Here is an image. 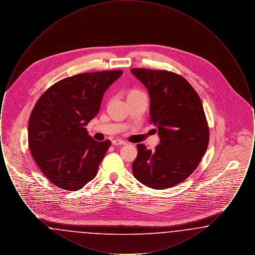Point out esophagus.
Segmentation results:
<instances>
[{
  "mask_svg": "<svg viewBox=\"0 0 255 255\" xmlns=\"http://www.w3.org/2000/svg\"><path fill=\"white\" fill-rule=\"evenodd\" d=\"M112 144L115 146L124 145V144H126V142H125L124 140H122V139H114V140L112 141Z\"/></svg>",
  "mask_w": 255,
  "mask_h": 255,
  "instance_id": "1",
  "label": "esophagus"
}]
</instances>
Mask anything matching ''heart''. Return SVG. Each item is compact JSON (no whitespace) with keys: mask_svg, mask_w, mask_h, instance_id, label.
Here are the masks:
<instances>
[{"mask_svg":"<svg viewBox=\"0 0 255 255\" xmlns=\"http://www.w3.org/2000/svg\"><path fill=\"white\" fill-rule=\"evenodd\" d=\"M135 92H138V91H132L131 93H135Z\"/></svg>","mask_w":255,"mask_h":255,"instance_id":"1","label":"heart"}]
</instances>
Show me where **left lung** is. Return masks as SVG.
<instances>
[{
    "instance_id": "8db88e82",
    "label": "left lung",
    "mask_w": 255,
    "mask_h": 255,
    "mask_svg": "<svg viewBox=\"0 0 255 255\" xmlns=\"http://www.w3.org/2000/svg\"><path fill=\"white\" fill-rule=\"evenodd\" d=\"M147 88L150 123L158 128L159 144L148 150L137 144L134 178L154 189L172 187L198 167L209 141L201 98L182 76L167 71L131 69Z\"/></svg>"
}]
</instances>
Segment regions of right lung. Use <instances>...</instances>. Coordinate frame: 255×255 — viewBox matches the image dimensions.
<instances>
[{"label": "right lung", "mask_w": 255, "mask_h": 255, "mask_svg": "<svg viewBox=\"0 0 255 255\" xmlns=\"http://www.w3.org/2000/svg\"><path fill=\"white\" fill-rule=\"evenodd\" d=\"M122 73H79L56 82L38 99L28 121V148L39 169L57 187L77 191L97 176L111 141L95 140L85 126Z\"/></svg>", "instance_id": "right-lung-1"}]
</instances>
